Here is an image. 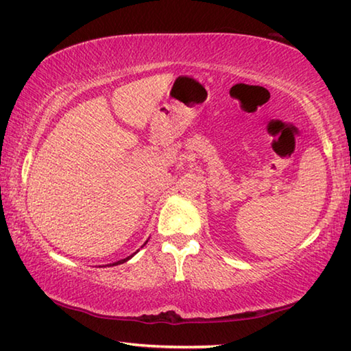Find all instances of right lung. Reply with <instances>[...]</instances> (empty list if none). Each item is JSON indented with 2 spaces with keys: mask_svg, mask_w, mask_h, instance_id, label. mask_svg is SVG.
Masks as SVG:
<instances>
[{
  "mask_svg": "<svg viewBox=\"0 0 351 351\" xmlns=\"http://www.w3.org/2000/svg\"><path fill=\"white\" fill-rule=\"evenodd\" d=\"M132 257H133V255H130V257L123 258V260H121V261H117V263H123V261H127V260H130V258H132ZM117 263H114V265H117Z\"/></svg>",
  "mask_w": 351,
  "mask_h": 351,
  "instance_id": "obj_1",
  "label": "right lung"
}]
</instances>
